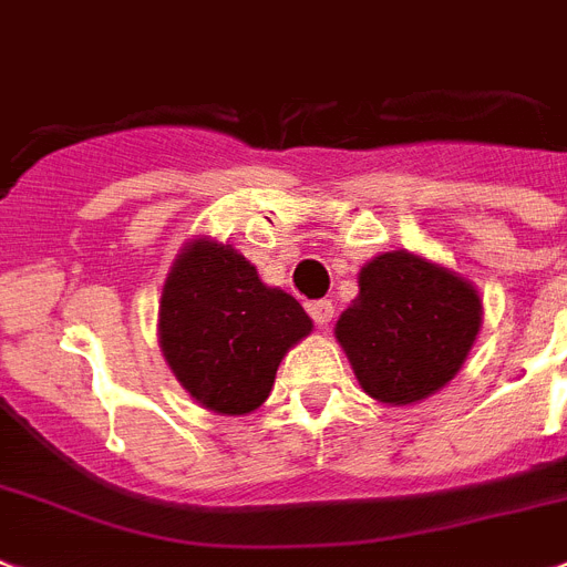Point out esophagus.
Segmentation results:
<instances>
[{
    "label": "esophagus",
    "mask_w": 567,
    "mask_h": 567,
    "mask_svg": "<svg viewBox=\"0 0 567 567\" xmlns=\"http://www.w3.org/2000/svg\"><path fill=\"white\" fill-rule=\"evenodd\" d=\"M309 316H312L318 327H330L336 309H332V301H312L309 303Z\"/></svg>",
    "instance_id": "obj_1"
}]
</instances>
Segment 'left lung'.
Wrapping results in <instances>:
<instances>
[{
	"mask_svg": "<svg viewBox=\"0 0 567 567\" xmlns=\"http://www.w3.org/2000/svg\"><path fill=\"white\" fill-rule=\"evenodd\" d=\"M482 295L471 280L415 251H381L358 272V295L336 323L370 399L408 408L456 379L478 330Z\"/></svg>",
	"mask_w": 567,
	"mask_h": 567,
	"instance_id": "obj_1",
	"label": "left lung"
}]
</instances>
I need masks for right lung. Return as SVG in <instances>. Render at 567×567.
<instances>
[{"mask_svg": "<svg viewBox=\"0 0 567 567\" xmlns=\"http://www.w3.org/2000/svg\"><path fill=\"white\" fill-rule=\"evenodd\" d=\"M312 318L292 295L266 287L255 264L226 240L195 235L163 284L157 338L174 379L217 415L258 410L275 372Z\"/></svg>", "mask_w": 567, "mask_h": 567, "instance_id": "1", "label": "right lung"}]
</instances>
